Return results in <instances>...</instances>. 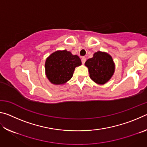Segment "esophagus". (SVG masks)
<instances>
[{"label":"esophagus","mask_w":147,"mask_h":147,"mask_svg":"<svg viewBox=\"0 0 147 147\" xmlns=\"http://www.w3.org/2000/svg\"><path fill=\"white\" fill-rule=\"evenodd\" d=\"M81 60H82V63L84 64V63H85L86 61V58H85V57H82V59H81Z\"/></svg>","instance_id":"obj_1"}]
</instances>
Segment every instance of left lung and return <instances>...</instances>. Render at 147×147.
<instances>
[{"instance_id":"obj_1","label":"left lung","mask_w":147,"mask_h":147,"mask_svg":"<svg viewBox=\"0 0 147 147\" xmlns=\"http://www.w3.org/2000/svg\"><path fill=\"white\" fill-rule=\"evenodd\" d=\"M89 77L94 82L103 85L111 79L115 71V63L111 56L104 52L98 51L86 61Z\"/></svg>"}]
</instances>
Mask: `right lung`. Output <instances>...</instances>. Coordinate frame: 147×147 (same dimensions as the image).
I'll return each instance as SVG.
<instances>
[{
  "label": "right lung",
  "mask_w": 147,
  "mask_h": 147,
  "mask_svg": "<svg viewBox=\"0 0 147 147\" xmlns=\"http://www.w3.org/2000/svg\"><path fill=\"white\" fill-rule=\"evenodd\" d=\"M81 65V59L77 55L66 50L56 51L46 59V76L52 84L61 85L73 77L74 69Z\"/></svg>",
  "instance_id": "1"
}]
</instances>
